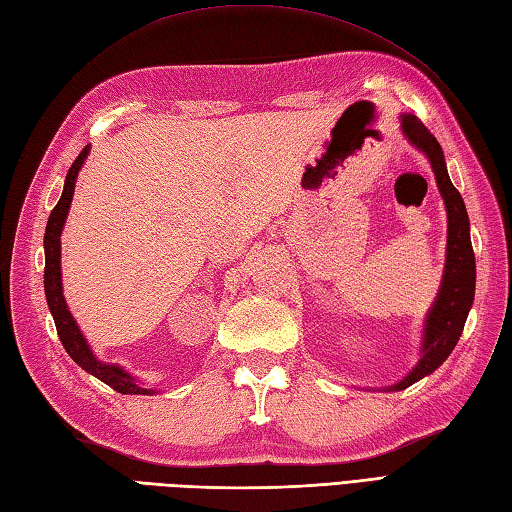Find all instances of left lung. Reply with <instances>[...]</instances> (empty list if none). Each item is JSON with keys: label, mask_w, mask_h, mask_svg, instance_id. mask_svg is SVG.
<instances>
[{"label": "left lung", "mask_w": 512, "mask_h": 512, "mask_svg": "<svg viewBox=\"0 0 512 512\" xmlns=\"http://www.w3.org/2000/svg\"><path fill=\"white\" fill-rule=\"evenodd\" d=\"M401 133L408 139V144L421 150L432 165L436 176L438 192L443 196L447 211V248H445V270L438 288L436 299L423 320V336L419 349V362L412 366V371L401 377L397 384L371 388L379 392H397L417 384L419 379L432 375L441 366L449 353L458 344L462 329H465L467 316L471 312L475 296V255L471 246L469 233V216L465 200L451 183L447 174V163L441 144L427 130L419 117L401 115Z\"/></svg>", "instance_id": "obj_1"}]
</instances>
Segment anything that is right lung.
Instances as JSON below:
<instances>
[{
    "instance_id": "obj_1",
    "label": "right lung",
    "mask_w": 512,
    "mask_h": 512,
    "mask_svg": "<svg viewBox=\"0 0 512 512\" xmlns=\"http://www.w3.org/2000/svg\"><path fill=\"white\" fill-rule=\"evenodd\" d=\"M89 157V146L78 154V159L71 163V168L65 176V187L61 200L56 202V207L50 213V220H47L45 227V237H43V248H45V275H43V285H45V299L47 307H50L54 325L58 331V338H61L65 351L69 353V358L74 360L80 368L93 377H98L100 382L106 386H111L113 390L122 392V395H154L157 388H146L139 382L135 375H130L124 366L120 364H109L95 358L93 349L89 347V342L82 334L74 314L69 312L67 301L63 296V270H61V233L65 229V220L71 207V198H74V189H76V178L78 172L82 170Z\"/></svg>"
}]
</instances>
